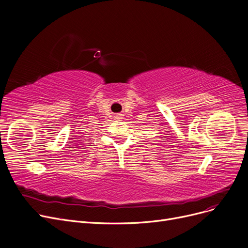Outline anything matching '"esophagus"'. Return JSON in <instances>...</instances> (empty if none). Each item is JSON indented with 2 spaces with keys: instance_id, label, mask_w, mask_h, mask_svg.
<instances>
[{
  "instance_id": "obj_1",
  "label": "esophagus",
  "mask_w": 248,
  "mask_h": 248,
  "mask_svg": "<svg viewBox=\"0 0 248 248\" xmlns=\"http://www.w3.org/2000/svg\"><path fill=\"white\" fill-rule=\"evenodd\" d=\"M116 119H117V120H122L123 117H122L121 114H118V115H116Z\"/></svg>"
}]
</instances>
